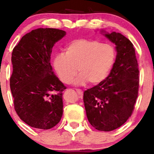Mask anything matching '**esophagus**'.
Masks as SVG:
<instances>
[{
    "label": "esophagus",
    "instance_id": "obj_1",
    "mask_svg": "<svg viewBox=\"0 0 154 154\" xmlns=\"http://www.w3.org/2000/svg\"><path fill=\"white\" fill-rule=\"evenodd\" d=\"M77 92L78 93V94L80 96V97H83V91H82V90H80V89H77Z\"/></svg>",
    "mask_w": 154,
    "mask_h": 154
}]
</instances>
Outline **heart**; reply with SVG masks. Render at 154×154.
I'll return each mask as SVG.
<instances>
[{
  "label": "heart",
  "instance_id": "b5f03b06",
  "mask_svg": "<svg viewBox=\"0 0 154 154\" xmlns=\"http://www.w3.org/2000/svg\"><path fill=\"white\" fill-rule=\"evenodd\" d=\"M116 50L112 45L95 40L77 39L66 48L65 54H58L54 58V68L65 84L74 80L77 86L97 85L108 77L116 61ZM78 70H76V68Z\"/></svg>",
  "mask_w": 154,
  "mask_h": 154
}]
</instances>
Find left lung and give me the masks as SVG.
Listing matches in <instances>:
<instances>
[{
	"label": "left lung",
	"mask_w": 154,
	"mask_h": 154,
	"mask_svg": "<svg viewBox=\"0 0 154 154\" xmlns=\"http://www.w3.org/2000/svg\"><path fill=\"white\" fill-rule=\"evenodd\" d=\"M100 32L116 45V62L103 82L84 91L83 102L91 125L100 131H112L131 116L138 97L139 71L131 42L119 32Z\"/></svg>",
	"instance_id": "1"
}]
</instances>
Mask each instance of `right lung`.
<instances>
[{
  "mask_svg": "<svg viewBox=\"0 0 154 154\" xmlns=\"http://www.w3.org/2000/svg\"><path fill=\"white\" fill-rule=\"evenodd\" d=\"M66 35L62 29H33L12 51L10 82L15 109L34 128H52L63 116V91L66 87L53 71L51 54L55 43Z\"/></svg>",
  "mask_w": 154,
  "mask_h": 154,
  "instance_id": "add662e5",
  "label": "right lung"
}]
</instances>
